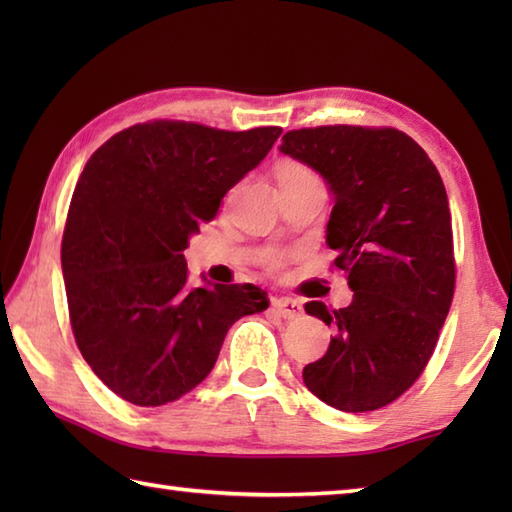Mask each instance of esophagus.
Instances as JSON below:
<instances>
[{
  "instance_id": "34e87169",
  "label": "esophagus",
  "mask_w": 512,
  "mask_h": 512,
  "mask_svg": "<svg viewBox=\"0 0 512 512\" xmlns=\"http://www.w3.org/2000/svg\"><path fill=\"white\" fill-rule=\"evenodd\" d=\"M273 310L279 314V317L284 319H297L303 314V306L295 299H288V297H281V299H273Z\"/></svg>"
}]
</instances>
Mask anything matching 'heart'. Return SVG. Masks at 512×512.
Instances as JSON below:
<instances>
[{"mask_svg":"<svg viewBox=\"0 0 512 512\" xmlns=\"http://www.w3.org/2000/svg\"><path fill=\"white\" fill-rule=\"evenodd\" d=\"M277 176L279 180L284 178H303V176H314V173L310 169H306L303 165H299V162H281L279 169H277Z\"/></svg>","mask_w":512,"mask_h":512,"instance_id":"obj_1","label":"heart"}]
</instances>
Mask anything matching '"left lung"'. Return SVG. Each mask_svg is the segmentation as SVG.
Instances as JSON below:
<instances>
[{
	"instance_id": "left-lung-1",
	"label": "left lung",
	"mask_w": 512,
	"mask_h": 512,
	"mask_svg": "<svg viewBox=\"0 0 512 512\" xmlns=\"http://www.w3.org/2000/svg\"><path fill=\"white\" fill-rule=\"evenodd\" d=\"M279 151L328 182L325 242L354 290L347 308L306 303L334 336L325 356L303 367V383L347 413L385 407L427 367L451 308L453 231L440 173L394 127L292 129Z\"/></svg>"
}]
</instances>
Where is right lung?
<instances>
[{"label":"right lung","mask_w":512,"mask_h":512,"mask_svg":"<svg viewBox=\"0 0 512 512\" xmlns=\"http://www.w3.org/2000/svg\"><path fill=\"white\" fill-rule=\"evenodd\" d=\"M279 134L154 121L123 129L88 160L61 268L76 345L116 396L160 407L189 394L211 374L228 328L268 308L253 284L191 288L182 253Z\"/></svg>","instance_id":"1"}]
</instances>
